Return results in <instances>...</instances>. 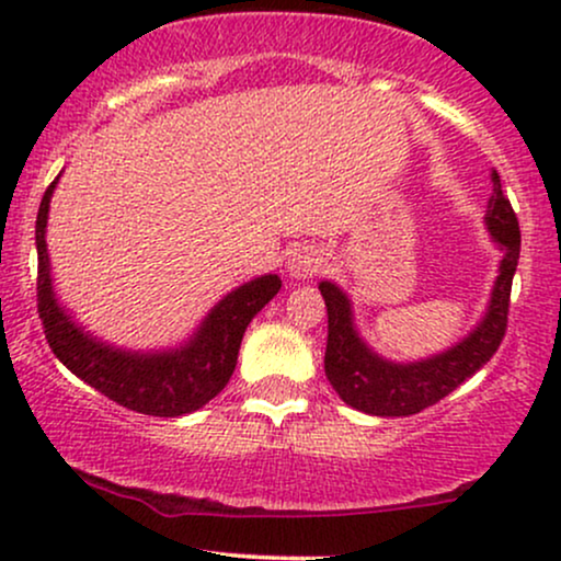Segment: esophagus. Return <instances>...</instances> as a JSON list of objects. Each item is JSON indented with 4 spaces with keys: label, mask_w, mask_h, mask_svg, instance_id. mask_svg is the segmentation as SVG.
<instances>
[{
    "label": "esophagus",
    "mask_w": 561,
    "mask_h": 561,
    "mask_svg": "<svg viewBox=\"0 0 561 561\" xmlns=\"http://www.w3.org/2000/svg\"><path fill=\"white\" fill-rule=\"evenodd\" d=\"M321 266H324V259L313 244H298L295 250H289L287 272L293 279H311L321 272Z\"/></svg>",
    "instance_id": "obj_1"
}]
</instances>
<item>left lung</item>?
Here are the masks:
<instances>
[{"label": "left lung", "instance_id": "left-lung-1", "mask_svg": "<svg viewBox=\"0 0 561 561\" xmlns=\"http://www.w3.org/2000/svg\"><path fill=\"white\" fill-rule=\"evenodd\" d=\"M493 195L488 199L485 229L501 250L499 276L491 287L485 311L459 343L416 362H392L377 353L356 327L353 300L334 282H319L330 317L324 371L330 385L351 409L371 416H411L446 398L465 379L482 369L506 332L508 295L519 261V224L501 192L499 173L491 171Z\"/></svg>", "mask_w": 561, "mask_h": 561}]
</instances>
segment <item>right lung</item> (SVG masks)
<instances>
[{
  "label": "right lung",
  "mask_w": 561,
  "mask_h": 561,
  "mask_svg": "<svg viewBox=\"0 0 561 561\" xmlns=\"http://www.w3.org/2000/svg\"><path fill=\"white\" fill-rule=\"evenodd\" d=\"M44 192L36 216L38 317L55 356L111 401L150 416H184L227 388L242 334L255 313L279 293L276 274H261L224 295L179 345L137 351L96 337L57 298L47 250V218L55 186Z\"/></svg>",
  "instance_id": "right-lung-1"
}]
</instances>
